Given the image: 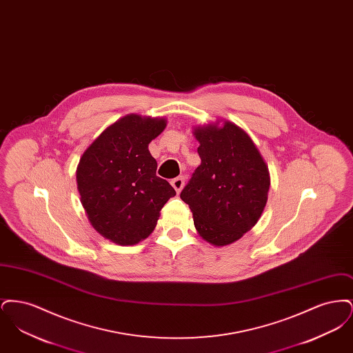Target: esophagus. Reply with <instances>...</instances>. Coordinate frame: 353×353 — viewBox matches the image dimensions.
<instances>
[{
    "label": "esophagus",
    "mask_w": 353,
    "mask_h": 353,
    "mask_svg": "<svg viewBox=\"0 0 353 353\" xmlns=\"http://www.w3.org/2000/svg\"><path fill=\"white\" fill-rule=\"evenodd\" d=\"M172 186L174 188V190L177 192V193H180L181 192V189L184 188L185 184V179L183 177V176H180V177H176V179H173L172 180Z\"/></svg>",
    "instance_id": "1"
}]
</instances>
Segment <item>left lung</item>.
Instances as JSON below:
<instances>
[{
    "label": "left lung",
    "instance_id": "left-lung-1",
    "mask_svg": "<svg viewBox=\"0 0 353 353\" xmlns=\"http://www.w3.org/2000/svg\"><path fill=\"white\" fill-rule=\"evenodd\" d=\"M201 165L181 190L197 232L225 246L248 233L261 217L270 188L269 168L250 136L233 123L199 127Z\"/></svg>",
    "mask_w": 353,
    "mask_h": 353
}]
</instances>
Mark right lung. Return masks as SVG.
<instances>
[{
	"instance_id": "1",
	"label": "right lung",
	"mask_w": 353,
	"mask_h": 353,
	"mask_svg": "<svg viewBox=\"0 0 353 353\" xmlns=\"http://www.w3.org/2000/svg\"><path fill=\"white\" fill-rule=\"evenodd\" d=\"M165 128L164 119L127 115L85 150L77 170L81 201L94 229L125 246L151 234L160 210L176 194L156 176L148 144Z\"/></svg>"
}]
</instances>
